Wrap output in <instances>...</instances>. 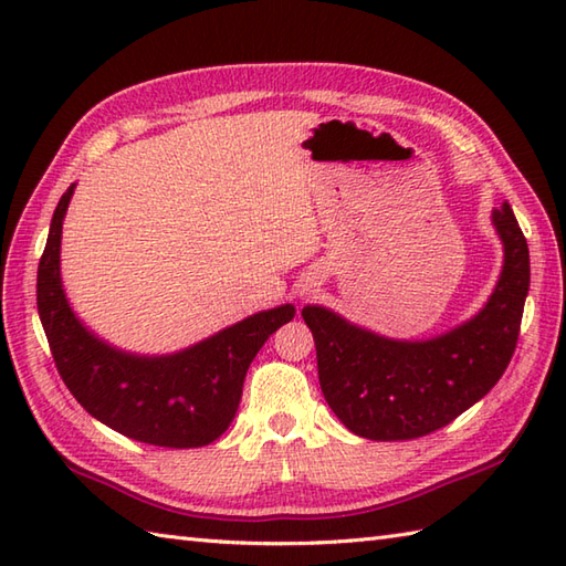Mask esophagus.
<instances>
[{"mask_svg":"<svg viewBox=\"0 0 566 566\" xmlns=\"http://www.w3.org/2000/svg\"><path fill=\"white\" fill-rule=\"evenodd\" d=\"M306 294H308V290H306Z\"/></svg>","mask_w":566,"mask_h":566,"instance_id":"esophagus-1","label":"esophagus"}]
</instances>
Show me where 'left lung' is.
Here are the masks:
<instances>
[{
  "instance_id": "8db88e82",
  "label": "left lung",
  "mask_w": 566,
  "mask_h": 566,
  "mask_svg": "<svg viewBox=\"0 0 566 566\" xmlns=\"http://www.w3.org/2000/svg\"><path fill=\"white\" fill-rule=\"evenodd\" d=\"M491 223L503 245L499 282L486 304L450 331L420 340L387 338L333 308L304 306L321 391L355 436L423 438L484 399L506 371L531 290V255L509 201L491 211Z\"/></svg>"
}]
</instances>
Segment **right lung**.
<instances>
[{
  "label": "right lung",
  "mask_w": 566,
  "mask_h": 566,
  "mask_svg": "<svg viewBox=\"0 0 566 566\" xmlns=\"http://www.w3.org/2000/svg\"><path fill=\"white\" fill-rule=\"evenodd\" d=\"M77 185L60 197L39 262V316L70 394L99 423L158 448H203L233 423L248 367L294 304L258 311L182 350L140 355L116 347L84 323L63 286L60 243Z\"/></svg>",
  "instance_id": "1"
}]
</instances>
